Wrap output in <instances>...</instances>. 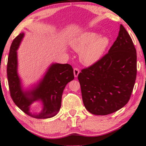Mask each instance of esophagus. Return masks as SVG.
<instances>
[{
  "label": "esophagus",
  "mask_w": 146,
  "mask_h": 146,
  "mask_svg": "<svg viewBox=\"0 0 146 146\" xmlns=\"http://www.w3.org/2000/svg\"><path fill=\"white\" fill-rule=\"evenodd\" d=\"M79 73H80L79 69L77 68H74V77L77 78L78 74H79Z\"/></svg>",
  "instance_id": "34e87169"
}]
</instances>
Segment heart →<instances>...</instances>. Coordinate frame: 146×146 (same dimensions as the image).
Segmentation results:
<instances>
[{"label":"heart","instance_id":"obj_1","mask_svg":"<svg viewBox=\"0 0 146 146\" xmlns=\"http://www.w3.org/2000/svg\"><path fill=\"white\" fill-rule=\"evenodd\" d=\"M110 44L107 36L100 35L96 31H86L71 42V46L76 51L80 52V61L86 66L98 62L102 58Z\"/></svg>","mask_w":146,"mask_h":146}]
</instances>
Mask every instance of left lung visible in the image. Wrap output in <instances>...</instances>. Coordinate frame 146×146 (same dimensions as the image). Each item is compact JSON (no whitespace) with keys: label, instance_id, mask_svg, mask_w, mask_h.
Here are the masks:
<instances>
[{"label":"left lung","instance_id":"8db88e82","mask_svg":"<svg viewBox=\"0 0 146 146\" xmlns=\"http://www.w3.org/2000/svg\"><path fill=\"white\" fill-rule=\"evenodd\" d=\"M136 50L122 24L108 53L78 74L84 106L93 115L119 111L129 101L137 72Z\"/></svg>","mask_w":146,"mask_h":146}]
</instances>
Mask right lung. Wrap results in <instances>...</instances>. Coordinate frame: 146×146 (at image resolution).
Here are the masks:
<instances>
[{
	"label": "right lung",
	"mask_w": 146,
	"mask_h": 146,
	"mask_svg": "<svg viewBox=\"0 0 146 146\" xmlns=\"http://www.w3.org/2000/svg\"><path fill=\"white\" fill-rule=\"evenodd\" d=\"M24 37L21 33L12 41L7 63V77L10 96L14 103L23 112L35 119H48L55 116L61 107L63 91L66 84L74 80V70L68 64L52 63L43 77L33 87L25 90L18 73L17 50ZM40 101L42 110L39 113H32L30 106Z\"/></svg>",
	"instance_id": "obj_1"
}]
</instances>
